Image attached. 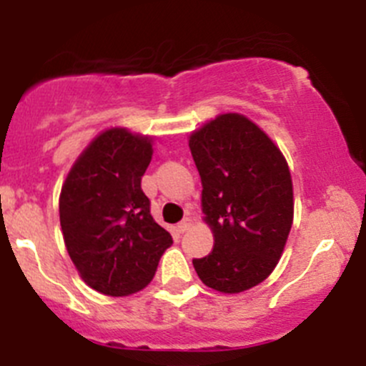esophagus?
I'll use <instances>...</instances> for the list:
<instances>
[{
  "label": "esophagus",
  "instance_id": "1",
  "mask_svg": "<svg viewBox=\"0 0 366 366\" xmlns=\"http://www.w3.org/2000/svg\"><path fill=\"white\" fill-rule=\"evenodd\" d=\"M191 223H193V219H191V217H184V219L177 224V230H179L180 234H184V232L191 227Z\"/></svg>",
  "mask_w": 366,
  "mask_h": 366
}]
</instances>
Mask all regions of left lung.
<instances>
[{"label":"left lung","mask_w":366,"mask_h":366,"mask_svg":"<svg viewBox=\"0 0 366 366\" xmlns=\"http://www.w3.org/2000/svg\"><path fill=\"white\" fill-rule=\"evenodd\" d=\"M189 149L214 232V249L194 258V271L219 292L252 289L276 267L292 227V179L285 157L264 131L237 113L219 114L193 132Z\"/></svg>","instance_id":"1"}]
</instances>
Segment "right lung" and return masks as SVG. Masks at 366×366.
Returning a JSON list of instances; mask_svg holds the SVG:
<instances>
[{"label": "right lung", "instance_id": "obj_1", "mask_svg": "<svg viewBox=\"0 0 366 366\" xmlns=\"http://www.w3.org/2000/svg\"><path fill=\"white\" fill-rule=\"evenodd\" d=\"M150 159L149 138L109 129L81 154L61 187L67 252L84 283L106 296H127L149 285L173 242L142 189Z\"/></svg>", "mask_w": 366, "mask_h": 366}]
</instances>
